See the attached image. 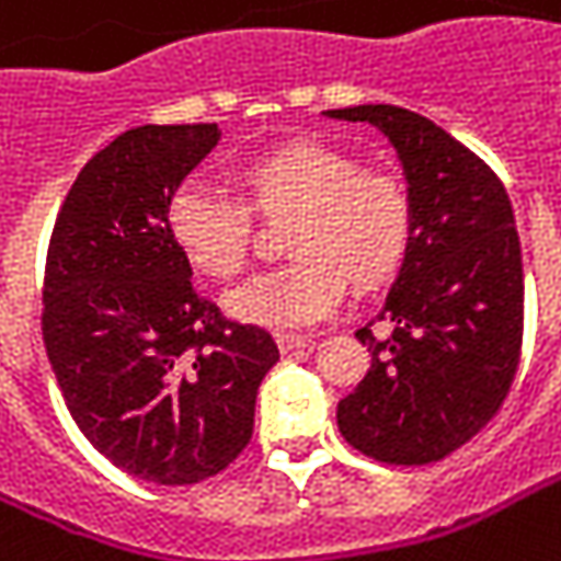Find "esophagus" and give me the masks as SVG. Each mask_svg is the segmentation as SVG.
Returning a JSON list of instances; mask_svg holds the SVG:
<instances>
[{
  "mask_svg": "<svg viewBox=\"0 0 561 561\" xmlns=\"http://www.w3.org/2000/svg\"><path fill=\"white\" fill-rule=\"evenodd\" d=\"M276 343H279L282 355H288V352H301V348H311V340H308V336H298V333H276Z\"/></svg>",
  "mask_w": 561,
  "mask_h": 561,
  "instance_id": "esophagus-1",
  "label": "esophagus"
}]
</instances>
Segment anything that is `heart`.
Here are the masks:
<instances>
[{
    "mask_svg": "<svg viewBox=\"0 0 561 561\" xmlns=\"http://www.w3.org/2000/svg\"><path fill=\"white\" fill-rule=\"evenodd\" d=\"M238 196L183 183L168 203V231L181 256L218 282L238 279L256 244V218L288 221V266L228 295V313L256 327H301L333 311L346 291L371 295L393 279L412 244L410 186L390 171L362 168L352 151L291 139L248 158Z\"/></svg>",
    "mask_w": 561,
    "mask_h": 561,
    "instance_id": "heart-1",
    "label": "heart"
}]
</instances>
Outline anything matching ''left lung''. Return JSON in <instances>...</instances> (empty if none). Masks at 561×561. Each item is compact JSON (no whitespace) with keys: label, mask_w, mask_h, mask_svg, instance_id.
I'll return each mask as SVG.
<instances>
[{"label":"left lung","mask_w":561,"mask_h":561,"mask_svg":"<svg viewBox=\"0 0 561 561\" xmlns=\"http://www.w3.org/2000/svg\"><path fill=\"white\" fill-rule=\"evenodd\" d=\"M330 116L371 123L393 142L412 196V244L390 288L362 383L340 400L348 445L380 463L422 467L467 445L502 410L524 340V266L495 171L432 119L362 104Z\"/></svg>","instance_id":"1"}]
</instances>
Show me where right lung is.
<instances>
[{"label":"right lung","instance_id":"add662e5","mask_svg":"<svg viewBox=\"0 0 561 561\" xmlns=\"http://www.w3.org/2000/svg\"><path fill=\"white\" fill-rule=\"evenodd\" d=\"M215 123L136 126L76 178L44 270V343L82 435L123 473L193 485L253 435L273 336L196 295L168 203L215 149Z\"/></svg>","mask_w":561,"mask_h":561}]
</instances>
